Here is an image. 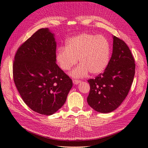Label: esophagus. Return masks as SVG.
Wrapping results in <instances>:
<instances>
[{
  "label": "esophagus",
  "mask_w": 148,
  "mask_h": 148,
  "mask_svg": "<svg viewBox=\"0 0 148 148\" xmlns=\"http://www.w3.org/2000/svg\"><path fill=\"white\" fill-rule=\"evenodd\" d=\"M80 82H81V80H78V79H73V83L75 84H78V83H79Z\"/></svg>",
  "instance_id": "1"
}]
</instances>
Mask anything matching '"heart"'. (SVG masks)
I'll use <instances>...</instances> for the list:
<instances>
[{
	"label": "heart",
	"instance_id": "obj_1",
	"mask_svg": "<svg viewBox=\"0 0 148 148\" xmlns=\"http://www.w3.org/2000/svg\"><path fill=\"white\" fill-rule=\"evenodd\" d=\"M110 44L105 37L89 33H82L67 40L65 47L57 50L56 60L62 70H70L79 63L70 75L83 77L89 71L92 75L101 73L109 64Z\"/></svg>",
	"mask_w": 148,
	"mask_h": 148
}]
</instances>
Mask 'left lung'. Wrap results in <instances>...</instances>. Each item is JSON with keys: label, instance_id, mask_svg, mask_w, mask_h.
Listing matches in <instances>:
<instances>
[{"label": "left lung", "instance_id": "obj_1", "mask_svg": "<svg viewBox=\"0 0 148 148\" xmlns=\"http://www.w3.org/2000/svg\"><path fill=\"white\" fill-rule=\"evenodd\" d=\"M113 51L104 72L89 79L87 102L98 112L109 113L122 104L131 88L135 73V60L123 40L114 36Z\"/></svg>", "mask_w": 148, "mask_h": 148}]
</instances>
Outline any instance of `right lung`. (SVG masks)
I'll return each mask as SVG.
<instances>
[{
	"mask_svg": "<svg viewBox=\"0 0 148 148\" xmlns=\"http://www.w3.org/2000/svg\"><path fill=\"white\" fill-rule=\"evenodd\" d=\"M56 62V42L48 28L38 30L22 44L13 61V80L22 99L42 115L61 108L73 86Z\"/></svg>",
	"mask_w": 148,
	"mask_h": 148,
	"instance_id": "obj_1",
	"label": "right lung"
}]
</instances>
